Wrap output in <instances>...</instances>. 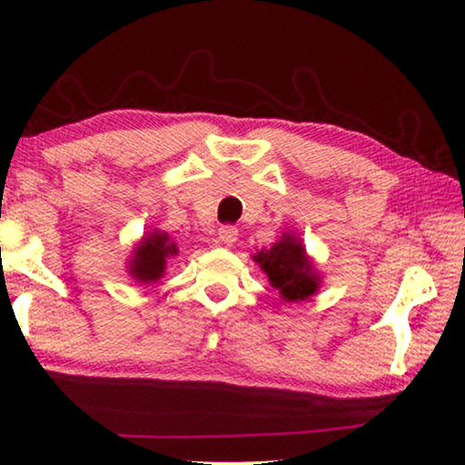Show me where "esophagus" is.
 I'll list each match as a JSON object with an SVG mask.
<instances>
[{"instance_id":"esophagus-1","label":"esophagus","mask_w":465,"mask_h":465,"mask_svg":"<svg viewBox=\"0 0 465 465\" xmlns=\"http://www.w3.org/2000/svg\"><path fill=\"white\" fill-rule=\"evenodd\" d=\"M235 240H238V227L223 225L222 230H219V242L225 243V246H233Z\"/></svg>"}]
</instances>
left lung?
<instances>
[{"mask_svg":"<svg viewBox=\"0 0 465 465\" xmlns=\"http://www.w3.org/2000/svg\"><path fill=\"white\" fill-rule=\"evenodd\" d=\"M254 262L261 264L282 302H303L320 289V274L313 271L312 258L295 235L282 233L271 250L258 252Z\"/></svg>","mask_w":465,"mask_h":465,"instance_id":"obj_1","label":"left lung"}]
</instances>
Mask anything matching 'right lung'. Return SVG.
<instances>
[{
  "label": "right lung",
  "mask_w": 465,
  "mask_h": 465,
  "mask_svg": "<svg viewBox=\"0 0 465 465\" xmlns=\"http://www.w3.org/2000/svg\"><path fill=\"white\" fill-rule=\"evenodd\" d=\"M174 254H178V248L174 242H170V235L166 232H152L133 250L129 262L131 277L143 285L160 281L166 271V261Z\"/></svg>",
  "instance_id": "obj_1"
}]
</instances>
